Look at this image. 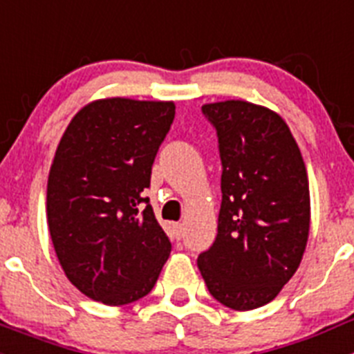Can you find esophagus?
I'll list each match as a JSON object with an SVG mask.
<instances>
[{
  "instance_id": "1",
  "label": "esophagus",
  "mask_w": 354,
  "mask_h": 354,
  "mask_svg": "<svg viewBox=\"0 0 354 354\" xmlns=\"http://www.w3.org/2000/svg\"><path fill=\"white\" fill-rule=\"evenodd\" d=\"M171 234L175 236V239H180V236H183V223H171Z\"/></svg>"
}]
</instances>
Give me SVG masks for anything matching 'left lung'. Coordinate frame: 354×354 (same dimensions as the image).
I'll return each mask as SVG.
<instances>
[{
    "instance_id": "8db88e82",
    "label": "left lung",
    "mask_w": 354,
    "mask_h": 354,
    "mask_svg": "<svg viewBox=\"0 0 354 354\" xmlns=\"http://www.w3.org/2000/svg\"><path fill=\"white\" fill-rule=\"evenodd\" d=\"M202 113L218 134L221 207L214 243L196 262L212 298L253 310L277 298L301 262L310 230L305 162L271 109L225 101Z\"/></svg>"
}]
</instances>
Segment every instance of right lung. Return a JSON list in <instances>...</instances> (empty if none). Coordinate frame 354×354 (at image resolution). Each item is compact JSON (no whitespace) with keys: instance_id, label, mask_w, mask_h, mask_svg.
<instances>
[{"instance_id":"1","label":"right lung","mask_w":354,"mask_h":354,"mask_svg":"<svg viewBox=\"0 0 354 354\" xmlns=\"http://www.w3.org/2000/svg\"><path fill=\"white\" fill-rule=\"evenodd\" d=\"M174 102L102 99L65 129L48 179V225L74 287L120 306L152 290L171 243L145 189Z\"/></svg>"}]
</instances>
